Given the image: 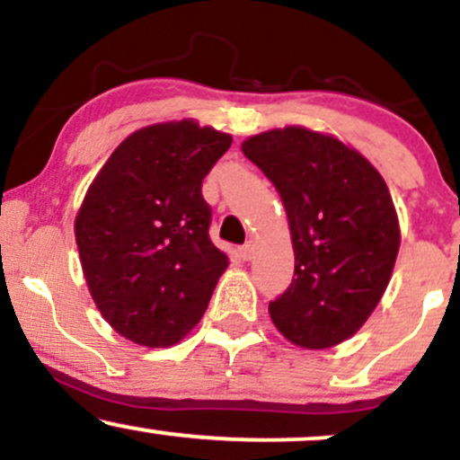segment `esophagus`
Returning <instances> with one entry per match:
<instances>
[{
	"instance_id": "34e87169",
	"label": "esophagus",
	"mask_w": 460,
	"mask_h": 460,
	"mask_svg": "<svg viewBox=\"0 0 460 460\" xmlns=\"http://www.w3.org/2000/svg\"><path fill=\"white\" fill-rule=\"evenodd\" d=\"M252 254H254V244H252V242H246L244 246H240V257L244 259V261H251Z\"/></svg>"
}]
</instances>
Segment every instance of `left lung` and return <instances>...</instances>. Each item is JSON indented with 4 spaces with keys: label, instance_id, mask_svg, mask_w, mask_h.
Segmentation results:
<instances>
[{
    "label": "left lung",
    "instance_id": "8db88e82",
    "mask_svg": "<svg viewBox=\"0 0 460 460\" xmlns=\"http://www.w3.org/2000/svg\"><path fill=\"white\" fill-rule=\"evenodd\" d=\"M242 152L283 199L296 254L270 317L296 345H339L375 311L396 261L401 231L384 177L356 149L300 126L251 137Z\"/></svg>",
    "mask_w": 460,
    "mask_h": 460
}]
</instances>
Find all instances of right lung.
<instances>
[{
    "label": "right lung",
    "mask_w": 460,
    "mask_h": 460,
    "mask_svg": "<svg viewBox=\"0 0 460 460\" xmlns=\"http://www.w3.org/2000/svg\"><path fill=\"white\" fill-rule=\"evenodd\" d=\"M231 137L190 119L132 132L92 181L75 220L83 274L118 334L146 347L180 342L229 265L209 240L203 177Z\"/></svg>",
    "instance_id": "obj_1"
}]
</instances>
